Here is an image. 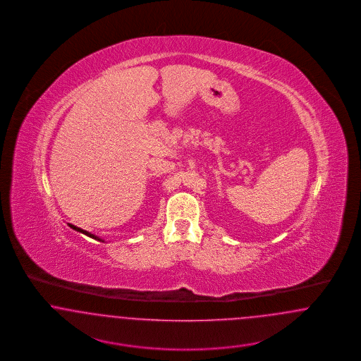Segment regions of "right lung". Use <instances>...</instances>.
I'll list each match as a JSON object with an SVG mask.
<instances>
[{"label": "right lung", "instance_id": "1", "mask_svg": "<svg viewBox=\"0 0 361 361\" xmlns=\"http://www.w3.org/2000/svg\"><path fill=\"white\" fill-rule=\"evenodd\" d=\"M69 224L70 228H73V230H75V231H78V233H82V234H85L87 237H90V238H93V240H100V242H105V240L103 238H100V237H97V235H94V234H92V233H89V231H86V230H82V228H80V227H77V226H74V224Z\"/></svg>", "mask_w": 361, "mask_h": 361}]
</instances>
